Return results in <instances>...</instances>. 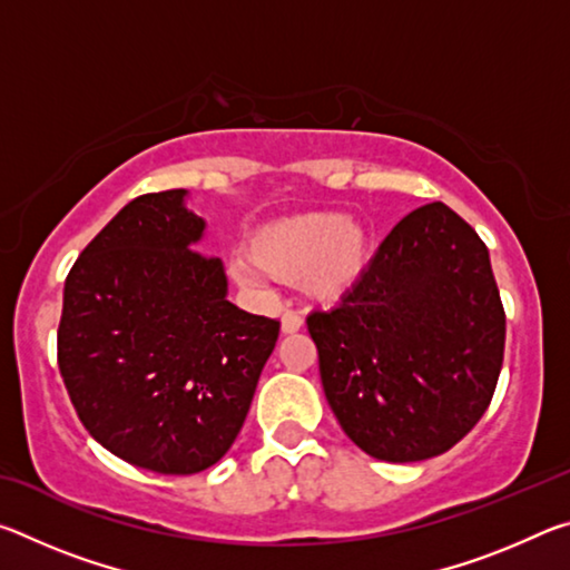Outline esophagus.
I'll use <instances>...</instances> for the list:
<instances>
[{
  "mask_svg": "<svg viewBox=\"0 0 570 570\" xmlns=\"http://www.w3.org/2000/svg\"><path fill=\"white\" fill-rule=\"evenodd\" d=\"M304 326V320H302V314H296V312H284L282 314V332L284 334H294V332H298Z\"/></svg>",
  "mask_w": 570,
  "mask_h": 570,
  "instance_id": "obj_1",
  "label": "esophagus"
}]
</instances>
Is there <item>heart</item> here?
Wrapping results in <instances>:
<instances>
[{
	"label": "heart",
	"instance_id": "heart-1",
	"mask_svg": "<svg viewBox=\"0 0 570 570\" xmlns=\"http://www.w3.org/2000/svg\"><path fill=\"white\" fill-rule=\"evenodd\" d=\"M248 254L228 258V272L240 286H264L266 274L282 282L302 278L306 296L334 304L370 272L374 238L342 210H304L254 230Z\"/></svg>",
	"mask_w": 570,
	"mask_h": 570
}]
</instances>
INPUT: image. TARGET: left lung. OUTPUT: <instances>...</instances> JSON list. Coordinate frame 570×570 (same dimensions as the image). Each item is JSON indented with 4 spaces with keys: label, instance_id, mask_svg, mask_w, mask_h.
<instances>
[{
    "label": "left lung",
    "instance_id": "8db88e82",
    "mask_svg": "<svg viewBox=\"0 0 570 570\" xmlns=\"http://www.w3.org/2000/svg\"><path fill=\"white\" fill-rule=\"evenodd\" d=\"M306 326L334 417L384 462L458 445L485 414L503 366L505 312L490 254L445 204L404 216L362 282Z\"/></svg>",
    "mask_w": 570,
    "mask_h": 570
}]
</instances>
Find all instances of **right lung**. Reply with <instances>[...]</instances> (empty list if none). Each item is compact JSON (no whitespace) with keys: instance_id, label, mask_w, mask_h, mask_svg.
<instances>
[{"instance_id":"obj_1","label":"right lung","mask_w":570,"mask_h":570,"mask_svg":"<svg viewBox=\"0 0 570 570\" xmlns=\"http://www.w3.org/2000/svg\"><path fill=\"white\" fill-rule=\"evenodd\" d=\"M188 190L120 208L67 274L57 362L85 430L112 455L193 475L226 455L278 340L228 302Z\"/></svg>"}]
</instances>
